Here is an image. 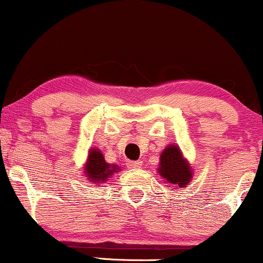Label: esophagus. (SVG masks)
<instances>
[{
  "mask_svg": "<svg viewBox=\"0 0 263 263\" xmlns=\"http://www.w3.org/2000/svg\"><path fill=\"white\" fill-rule=\"evenodd\" d=\"M128 168H141L142 161H129L127 163Z\"/></svg>",
  "mask_w": 263,
  "mask_h": 263,
  "instance_id": "obj_1",
  "label": "esophagus"
}]
</instances>
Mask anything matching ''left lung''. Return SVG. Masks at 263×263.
Masks as SVG:
<instances>
[{
	"label": "left lung",
	"mask_w": 263,
	"mask_h": 263,
	"mask_svg": "<svg viewBox=\"0 0 263 263\" xmlns=\"http://www.w3.org/2000/svg\"><path fill=\"white\" fill-rule=\"evenodd\" d=\"M159 164H161L158 170L159 174L170 184H174L182 188L190 182L192 170L177 146L171 144L163 151Z\"/></svg>",
	"instance_id": "left-lung-1"
}]
</instances>
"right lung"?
<instances>
[{
  "mask_svg": "<svg viewBox=\"0 0 263 263\" xmlns=\"http://www.w3.org/2000/svg\"><path fill=\"white\" fill-rule=\"evenodd\" d=\"M119 171L117 165H110L105 162L104 156L100 151L91 149L89 153V158L85 167V173L87 179H91L92 182L99 183L106 180L111 174Z\"/></svg>",
  "mask_w": 263,
  "mask_h": 263,
  "instance_id": "obj_1",
  "label": "right lung"
}]
</instances>
